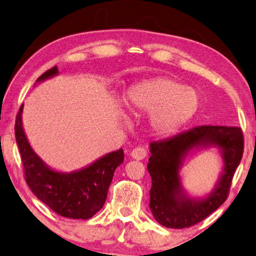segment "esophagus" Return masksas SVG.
Masks as SVG:
<instances>
[{"instance_id": "obj_1", "label": "esophagus", "mask_w": 256, "mask_h": 256, "mask_svg": "<svg viewBox=\"0 0 256 256\" xmlns=\"http://www.w3.org/2000/svg\"><path fill=\"white\" fill-rule=\"evenodd\" d=\"M132 158V159H136V160H143L145 156H148V151L146 148H143V146H138V148H135L130 153Z\"/></svg>"}]
</instances>
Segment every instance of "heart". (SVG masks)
<instances>
[{
  "label": "heart",
  "mask_w": 256,
  "mask_h": 256,
  "mask_svg": "<svg viewBox=\"0 0 256 256\" xmlns=\"http://www.w3.org/2000/svg\"><path fill=\"white\" fill-rule=\"evenodd\" d=\"M134 116L148 114V124L158 135L180 129L199 108V95L194 88L167 78L148 80L134 86L124 100ZM126 124L128 118L124 116Z\"/></svg>",
  "instance_id": "obj_1"
}]
</instances>
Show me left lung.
Wrapping results in <instances>:
<instances>
[{"instance_id": "left-lung-1", "label": "left lung", "mask_w": 256, "mask_h": 256, "mask_svg": "<svg viewBox=\"0 0 256 256\" xmlns=\"http://www.w3.org/2000/svg\"><path fill=\"white\" fill-rule=\"evenodd\" d=\"M216 147L222 169L214 188L202 197H192L182 188L179 172L188 154ZM148 170L152 178L150 208L156 221L170 229L202 222L226 202L236 168L242 158L244 138L239 127L199 126L167 140L152 142Z\"/></svg>"}]
</instances>
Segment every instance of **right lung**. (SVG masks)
Returning <instances> with one entry per match:
<instances>
[{
  "instance_id": "right-lung-1",
  "label": "right lung",
  "mask_w": 256,
  "mask_h": 256,
  "mask_svg": "<svg viewBox=\"0 0 256 256\" xmlns=\"http://www.w3.org/2000/svg\"><path fill=\"white\" fill-rule=\"evenodd\" d=\"M58 73L57 66H54L43 73L36 82L48 80ZM22 110L24 105L16 118L14 135L30 188L38 199L62 218H92L104 206L116 169L124 162V150L119 148L106 153L78 170H56L48 166L30 146L22 127Z\"/></svg>"
}]
</instances>
